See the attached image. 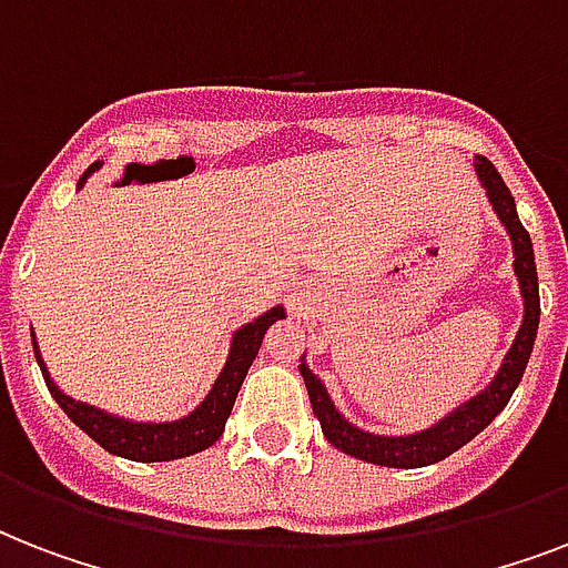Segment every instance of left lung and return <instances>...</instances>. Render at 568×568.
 <instances>
[{"mask_svg":"<svg viewBox=\"0 0 568 568\" xmlns=\"http://www.w3.org/2000/svg\"><path fill=\"white\" fill-rule=\"evenodd\" d=\"M475 171L480 185L486 189V196H489L495 214H498V221L504 223V230H507L513 241V271L519 276V292L521 301H525L519 333L513 338V347L504 356L498 374H495L493 383L484 392H477L471 400L459 404L454 413L439 418L427 430L409 433V436H377V433L359 430L356 424H351L345 415L338 413L321 377H315L310 372V365L301 359L303 383H306V392H310L312 413L318 415L321 430H324L329 445H336L338 450H345L351 457L388 468L433 466V463H439V459L450 457L454 450L463 448L466 442L475 439L477 433L484 430L486 424L501 413L507 400L513 397V392H516V386L521 383V374L528 368L539 327V280L537 262H534V244H530L528 230L521 226L519 214H516V200H513L510 189L504 185L501 173L495 171V164L484 159V155H475Z\"/></svg>","mask_w":568,"mask_h":568,"instance_id":"1","label":"left lung"}]
</instances>
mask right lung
<instances>
[{"instance_id": "1", "label": "right lung", "mask_w": 568, "mask_h": 568, "mask_svg": "<svg viewBox=\"0 0 568 568\" xmlns=\"http://www.w3.org/2000/svg\"><path fill=\"white\" fill-rule=\"evenodd\" d=\"M93 171H100V162L91 164L88 171L82 173L79 180V189H82L88 176ZM285 318L283 306H274L267 310L265 315H258L256 321H250L244 327H239L232 333L230 342V356L223 363L221 374L214 379V386L209 388V395L200 400L194 413H189L185 418H176V422H129V418H120V415H111L105 409H97V406L84 404V400H75V397L64 395L61 388L55 386V379L49 377L47 365L40 359L38 342H34V356H38L40 372L47 379V388L52 392V397L58 400V406L64 409L67 418L82 427L88 436H91L100 448H105L109 454H118V457L135 459V463H164V459H180L191 457L196 450H205L209 445L221 439L223 427H226V418H230L232 406H235V397H239V388L247 377V368L256 359L258 347H262V338H265L267 327L274 321Z\"/></svg>"}]
</instances>
